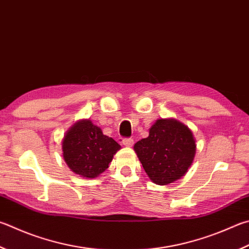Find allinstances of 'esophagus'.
<instances>
[{
    "label": "esophagus",
    "instance_id": "34e87169",
    "mask_svg": "<svg viewBox=\"0 0 249 249\" xmlns=\"http://www.w3.org/2000/svg\"><path fill=\"white\" fill-rule=\"evenodd\" d=\"M122 143H123L125 147H132L133 143H134V140L132 138H124L123 142H122Z\"/></svg>",
    "mask_w": 249,
    "mask_h": 249
}]
</instances>
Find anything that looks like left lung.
Returning <instances> with one entry per match:
<instances>
[{"instance_id":"obj_1","label":"left lung","mask_w":249,"mask_h":249,"mask_svg":"<svg viewBox=\"0 0 249 249\" xmlns=\"http://www.w3.org/2000/svg\"><path fill=\"white\" fill-rule=\"evenodd\" d=\"M134 150L149 178L162 186L187 173L196 155V139L182 122L160 119L149 129L147 138L134 144Z\"/></svg>"}]
</instances>
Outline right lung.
Here are the masks:
<instances>
[{
    "label": "right lung",
    "mask_w": 249,
    "mask_h": 249,
    "mask_svg": "<svg viewBox=\"0 0 249 249\" xmlns=\"http://www.w3.org/2000/svg\"><path fill=\"white\" fill-rule=\"evenodd\" d=\"M121 146L103 135L101 128L88 119L71 125L62 140L63 159L81 178H94L109 168Z\"/></svg>",
    "instance_id": "1"
}]
</instances>
